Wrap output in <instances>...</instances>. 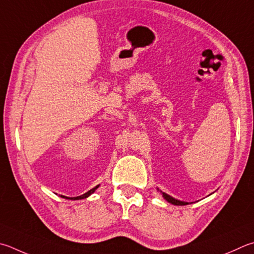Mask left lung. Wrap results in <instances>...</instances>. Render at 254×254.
I'll return each mask as SVG.
<instances>
[{
    "label": "left lung",
    "instance_id": "left-lung-1",
    "mask_svg": "<svg viewBox=\"0 0 254 254\" xmlns=\"http://www.w3.org/2000/svg\"><path fill=\"white\" fill-rule=\"evenodd\" d=\"M163 194V197L165 200H167L168 202H170V203H172V204H174V205H186V204H188L187 202H183V201H179V200H177V199H174V197H172V196H170L169 194H167V193H162Z\"/></svg>",
    "mask_w": 254,
    "mask_h": 254
}]
</instances>
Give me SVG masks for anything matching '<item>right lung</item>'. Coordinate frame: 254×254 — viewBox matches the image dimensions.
Masks as SVG:
<instances>
[{
	"label": "right lung",
	"instance_id": "right-lung-1",
	"mask_svg": "<svg viewBox=\"0 0 254 254\" xmlns=\"http://www.w3.org/2000/svg\"><path fill=\"white\" fill-rule=\"evenodd\" d=\"M99 188V186H96L95 188H93V189H91V190L90 191H87L86 193H84V194H83V195H80V196H75V197H67V196H63L62 195V197H65V199H71V200H79V199H85V197H87V196H89L90 194H92V193H93L95 190H96V189H98Z\"/></svg>",
	"mask_w": 254,
	"mask_h": 254
}]
</instances>
